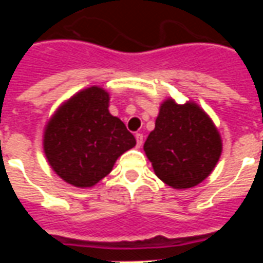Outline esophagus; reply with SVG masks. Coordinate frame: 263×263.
I'll return each instance as SVG.
<instances>
[{"instance_id":"obj_1","label":"esophagus","mask_w":263,"mask_h":263,"mask_svg":"<svg viewBox=\"0 0 263 263\" xmlns=\"http://www.w3.org/2000/svg\"><path fill=\"white\" fill-rule=\"evenodd\" d=\"M135 138H137V146L138 148H141L143 143V135L142 134H137V135H135Z\"/></svg>"}]
</instances>
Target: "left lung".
I'll return each mask as SVG.
<instances>
[{
  "label": "left lung",
  "mask_w": 263,
  "mask_h": 263,
  "mask_svg": "<svg viewBox=\"0 0 263 263\" xmlns=\"http://www.w3.org/2000/svg\"><path fill=\"white\" fill-rule=\"evenodd\" d=\"M143 149L160 180L173 189H189L213 172L222 143L213 121L198 105L166 100Z\"/></svg>",
  "instance_id": "1"
}]
</instances>
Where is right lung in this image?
I'll return each instance as SVG.
<instances>
[{
	"label": "right lung",
	"mask_w": 263,
	"mask_h": 263,
	"mask_svg": "<svg viewBox=\"0 0 263 263\" xmlns=\"http://www.w3.org/2000/svg\"><path fill=\"white\" fill-rule=\"evenodd\" d=\"M108 100L103 88H86L62 105L45 129L49 163L76 187L94 186L137 143L125 124L109 114Z\"/></svg>",
	"instance_id": "right-lung-1"
}]
</instances>
